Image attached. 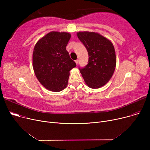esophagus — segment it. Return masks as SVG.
<instances>
[{"label":"esophagus","mask_w":150,"mask_h":150,"mask_svg":"<svg viewBox=\"0 0 150 150\" xmlns=\"http://www.w3.org/2000/svg\"><path fill=\"white\" fill-rule=\"evenodd\" d=\"M75 62H76V64H78V59H76V60H75Z\"/></svg>","instance_id":"obj_1"}]
</instances>
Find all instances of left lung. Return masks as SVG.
<instances>
[{
	"instance_id": "1",
	"label": "left lung",
	"mask_w": 150,
	"mask_h": 150,
	"mask_svg": "<svg viewBox=\"0 0 150 150\" xmlns=\"http://www.w3.org/2000/svg\"><path fill=\"white\" fill-rule=\"evenodd\" d=\"M77 36L87 49L88 64L79 67L80 73L89 87L97 89L106 84L112 77L116 66L113 44L95 32H79Z\"/></svg>"
}]
</instances>
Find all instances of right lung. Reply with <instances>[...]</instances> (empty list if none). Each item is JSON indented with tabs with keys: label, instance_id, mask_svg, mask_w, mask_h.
Here are the masks:
<instances>
[{
	"label": "right lung",
	"instance_id": "add662e5",
	"mask_svg": "<svg viewBox=\"0 0 150 150\" xmlns=\"http://www.w3.org/2000/svg\"><path fill=\"white\" fill-rule=\"evenodd\" d=\"M71 36L66 32H52L39 40L33 53L35 74L48 90L59 92L66 88L69 71L76 67L66 46Z\"/></svg>",
	"mask_w": 150,
	"mask_h": 150
}]
</instances>
